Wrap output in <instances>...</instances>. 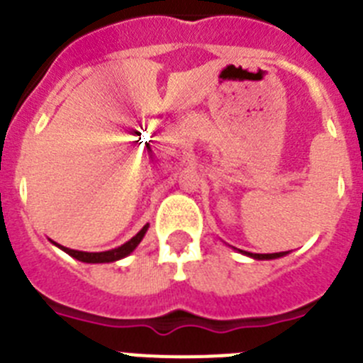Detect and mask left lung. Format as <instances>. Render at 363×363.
Listing matches in <instances>:
<instances>
[{"instance_id": "1", "label": "left lung", "mask_w": 363, "mask_h": 363, "mask_svg": "<svg viewBox=\"0 0 363 363\" xmlns=\"http://www.w3.org/2000/svg\"><path fill=\"white\" fill-rule=\"evenodd\" d=\"M247 256H251L255 259H274V258H281L285 256L287 252H272V255H256V252H245Z\"/></svg>"}]
</instances>
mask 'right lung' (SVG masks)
Wrapping results in <instances>:
<instances>
[{"label": "right lung", "instance_id": "1", "mask_svg": "<svg viewBox=\"0 0 363 363\" xmlns=\"http://www.w3.org/2000/svg\"><path fill=\"white\" fill-rule=\"evenodd\" d=\"M147 229H149V225L143 227L140 233L136 234V236H133V238L129 240L127 243H123L121 247H116V249H111V251H104V252H85V251H74V249H69V247H63V245H57L56 242H54V245H57L62 251H65L67 255H70L72 258L79 259V262H85V264H111V262H116V259H121L125 258V256H129L130 252L134 251L138 247V243L142 242L143 236H145Z\"/></svg>", "mask_w": 363, "mask_h": 363}]
</instances>
